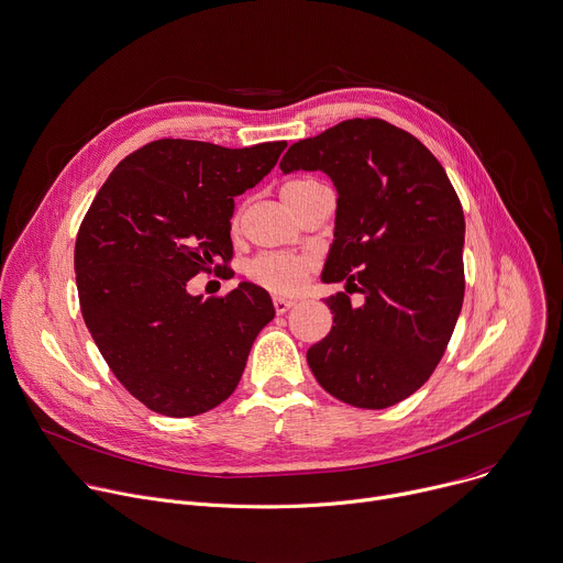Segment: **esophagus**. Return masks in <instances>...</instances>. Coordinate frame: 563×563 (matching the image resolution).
<instances>
[{
  "instance_id": "esophagus-1",
  "label": "esophagus",
  "mask_w": 563,
  "mask_h": 563,
  "mask_svg": "<svg viewBox=\"0 0 563 563\" xmlns=\"http://www.w3.org/2000/svg\"><path fill=\"white\" fill-rule=\"evenodd\" d=\"M294 305H296V300H291V298L274 296V309H276V313H285V311H289Z\"/></svg>"
}]
</instances>
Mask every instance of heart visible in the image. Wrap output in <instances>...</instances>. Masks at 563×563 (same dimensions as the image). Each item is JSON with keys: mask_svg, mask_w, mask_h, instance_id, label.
<instances>
[{"mask_svg": "<svg viewBox=\"0 0 563 563\" xmlns=\"http://www.w3.org/2000/svg\"><path fill=\"white\" fill-rule=\"evenodd\" d=\"M316 180L311 178H298L289 180L283 187V199L291 201L298 192L307 190ZM316 269V261L307 254H261L256 256L250 267L247 276L276 294H296L305 287L309 274Z\"/></svg>", "mask_w": 563, "mask_h": 563, "instance_id": "heart-1", "label": "heart"}]
</instances>
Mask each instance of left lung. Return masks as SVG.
<instances>
[{"label":"left lung","instance_id":"8db88e82","mask_svg":"<svg viewBox=\"0 0 563 563\" xmlns=\"http://www.w3.org/2000/svg\"><path fill=\"white\" fill-rule=\"evenodd\" d=\"M324 172L338 190L324 283L327 338L309 346L318 385L357 409H387L435 371L464 300V212L440 161L407 130L383 119H346L294 143L280 161Z\"/></svg>","mask_w":563,"mask_h":563}]
</instances>
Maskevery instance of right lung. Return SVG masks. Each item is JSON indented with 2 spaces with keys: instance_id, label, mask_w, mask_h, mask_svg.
<instances>
[{
  "instance_id": "1",
  "label": "right lung",
  "mask_w": 563,
  "mask_h": 563,
  "mask_svg": "<svg viewBox=\"0 0 563 563\" xmlns=\"http://www.w3.org/2000/svg\"><path fill=\"white\" fill-rule=\"evenodd\" d=\"M285 147L152 141L112 169L84 217L75 272L86 327L150 411L192 418L228 400L274 318L269 294L252 283L203 300L187 294V280L232 261L234 197L263 180Z\"/></svg>"
}]
</instances>
